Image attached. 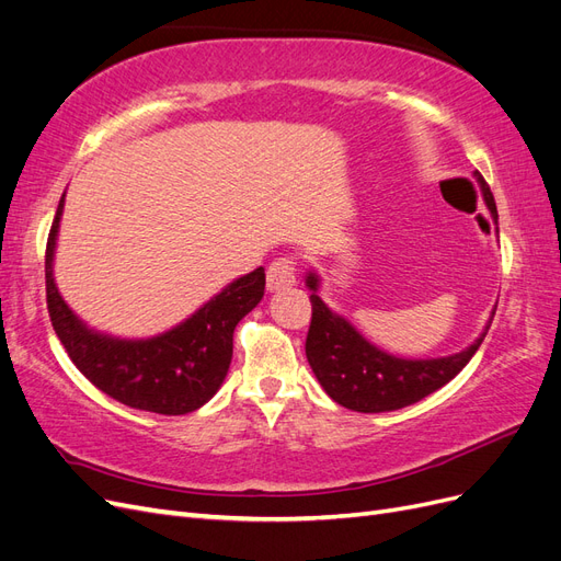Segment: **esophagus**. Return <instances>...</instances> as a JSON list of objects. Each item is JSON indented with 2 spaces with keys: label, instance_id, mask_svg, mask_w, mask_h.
I'll use <instances>...</instances> for the list:
<instances>
[{
  "label": "esophagus",
  "instance_id": "34e87169",
  "mask_svg": "<svg viewBox=\"0 0 561 561\" xmlns=\"http://www.w3.org/2000/svg\"><path fill=\"white\" fill-rule=\"evenodd\" d=\"M297 262L293 257H278L271 262L266 271V287L271 293L285 290V287H293L297 283Z\"/></svg>",
  "mask_w": 561,
  "mask_h": 561
}]
</instances>
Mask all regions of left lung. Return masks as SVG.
<instances>
[{"label":"left lung","instance_id":"obj_1","mask_svg":"<svg viewBox=\"0 0 561 561\" xmlns=\"http://www.w3.org/2000/svg\"><path fill=\"white\" fill-rule=\"evenodd\" d=\"M472 175L480 184L484 203L499 231L494 194H491L489 184L478 171ZM307 287L311 290L313 307L311 328L307 334L309 365L322 390L336 404L363 414L402 410V407L414 404L449 383L470 363L474 351L480 348L496 313V309L491 311L482 334L461 353L445 355V358L412 360L381 351L379 346L367 342L344 316L334 313L318 295L320 276L313 268L307 274Z\"/></svg>","mask_w":561,"mask_h":561}]
</instances>
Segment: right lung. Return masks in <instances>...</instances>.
I'll use <instances>...</instances> for the list:
<instances>
[{
	"label": "right lung",
	"instance_id": "add662e5",
	"mask_svg": "<svg viewBox=\"0 0 561 561\" xmlns=\"http://www.w3.org/2000/svg\"><path fill=\"white\" fill-rule=\"evenodd\" d=\"M65 194L46 243V304L67 355L95 388L133 410L190 414L222 386L233 353V330L264 297V268L236 278L180 325L147 339L91 330L60 297L54 278Z\"/></svg>",
	"mask_w": 561,
	"mask_h": 561
}]
</instances>
